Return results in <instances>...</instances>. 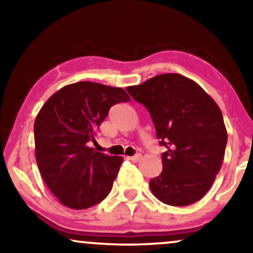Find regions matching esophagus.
Wrapping results in <instances>:
<instances>
[{
    "label": "esophagus",
    "instance_id": "1",
    "mask_svg": "<svg viewBox=\"0 0 253 253\" xmlns=\"http://www.w3.org/2000/svg\"><path fill=\"white\" fill-rule=\"evenodd\" d=\"M127 159H129V160H131V161H133V162H139L140 159H141V154H136V155H133V157H129Z\"/></svg>",
    "mask_w": 253,
    "mask_h": 253
}]
</instances>
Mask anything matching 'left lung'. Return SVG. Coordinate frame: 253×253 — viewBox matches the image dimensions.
Segmentation results:
<instances>
[{"mask_svg":"<svg viewBox=\"0 0 253 253\" xmlns=\"http://www.w3.org/2000/svg\"><path fill=\"white\" fill-rule=\"evenodd\" d=\"M126 91L146 107L166 147L162 171L150 181L151 191L171 206L198 202L212 186L226 151L219 106L196 82L178 74L155 76Z\"/></svg>","mask_w":253,"mask_h":253,"instance_id":"obj_1","label":"left lung"}]
</instances>
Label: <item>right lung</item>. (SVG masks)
Listing matches in <instances>:
<instances>
[{
  "mask_svg": "<svg viewBox=\"0 0 253 253\" xmlns=\"http://www.w3.org/2000/svg\"><path fill=\"white\" fill-rule=\"evenodd\" d=\"M123 88L78 82L54 93L34 122L38 167L44 183L64 206L85 210L109 195L122 157L88 147L110 107L126 102Z\"/></svg>",
  "mask_w": 253,
  "mask_h": 253,
  "instance_id": "obj_1",
  "label": "right lung"
}]
</instances>
